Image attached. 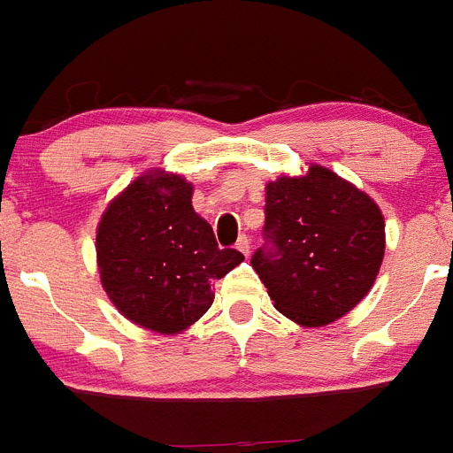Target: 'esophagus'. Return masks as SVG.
<instances>
[{
  "mask_svg": "<svg viewBox=\"0 0 453 453\" xmlns=\"http://www.w3.org/2000/svg\"><path fill=\"white\" fill-rule=\"evenodd\" d=\"M236 250H239V252L243 254V256H250V241H248V236H241L239 243H236Z\"/></svg>",
  "mask_w": 453,
  "mask_h": 453,
  "instance_id": "esophagus-1",
  "label": "esophagus"
}]
</instances>
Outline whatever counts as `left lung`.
<instances>
[{"instance_id": "obj_1", "label": "left lung", "mask_w": 453, "mask_h": 453, "mask_svg": "<svg viewBox=\"0 0 453 453\" xmlns=\"http://www.w3.org/2000/svg\"><path fill=\"white\" fill-rule=\"evenodd\" d=\"M265 236L252 267L291 322L319 328L353 311L386 254V219L370 195L309 164L265 186Z\"/></svg>"}]
</instances>
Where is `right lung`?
Masks as SVG:
<instances>
[{
    "instance_id": "add662e5",
    "label": "right lung",
    "mask_w": 453,
    "mask_h": 453,
    "mask_svg": "<svg viewBox=\"0 0 453 453\" xmlns=\"http://www.w3.org/2000/svg\"><path fill=\"white\" fill-rule=\"evenodd\" d=\"M193 184L177 173H142L109 201L96 227V263L113 307L129 322L177 335L212 307L214 280L243 263L219 250L193 208Z\"/></svg>"
}]
</instances>
